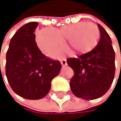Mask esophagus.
<instances>
[{"mask_svg":"<svg viewBox=\"0 0 121 121\" xmlns=\"http://www.w3.org/2000/svg\"><path fill=\"white\" fill-rule=\"evenodd\" d=\"M61 64H62V67H65V66H67V61H66L65 59L62 60V61H61Z\"/></svg>","mask_w":121,"mask_h":121,"instance_id":"obj_1","label":"esophagus"}]
</instances>
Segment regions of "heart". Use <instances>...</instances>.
<instances>
[{
  "label": "heart",
  "mask_w": 121,
  "mask_h": 121,
  "mask_svg": "<svg viewBox=\"0 0 121 121\" xmlns=\"http://www.w3.org/2000/svg\"><path fill=\"white\" fill-rule=\"evenodd\" d=\"M100 34L98 26L92 22H78L57 29L46 28L36 35V41L44 54L54 58L64 49L67 41L68 47L75 54H85L95 47Z\"/></svg>",
  "instance_id": "1"
}]
</instances>
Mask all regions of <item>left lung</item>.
I'll return each mask as SVG.
<instances>
[{"label": "left lung", "mask_w": 121, "mask_h": 121, "mask_svg": "<svg viewBox=\"0 0 121 121\" xmlns=\"http://www.w3.org/2000/svg\"><path fill=\"white\" fill-rule=\"evenodd\" d=\"M100 37L92 51L77 58H69L68 65L73 69L70 88L77 98L94 100L102 97L109 90L115 75V52L110 36L98 24Z\"/></svg>", "instance_id": "1"}]
</instances>
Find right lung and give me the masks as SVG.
Segmentation results:
<instances>
[{
    "label": "right lung",
    "instance_id": "right-lung-1",
    "mask_svg": "<svg viewBox=\"0 0 121 121\" xmlns=\"http://www.w3.org/2000/svg\"><path fill=\"white\" fill-rule=\"evenodd\" d=\"M37 26V22L21 26L11 39L6 54L8 83L18 95L29 100L45 97L62 67L59 61L47 58L38 48L34 34Z\"/></svg>",
    "mask_w": 121,
    "mask_h": 121
}]
</instances>
